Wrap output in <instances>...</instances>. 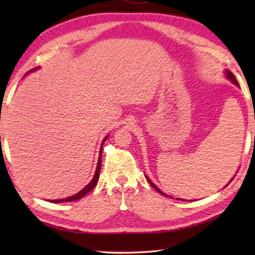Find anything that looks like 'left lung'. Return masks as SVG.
<instances>
[{
	"instance_id": "obj_1",
	"label": "left lung",
	"mask_w": 255,
	"mask_h": 255,
	"mask_svg": "<svg viewBox=\"0 0 255 255\" xmlns=\"http://www.w3.org/2000/svg\"><path fill=\"white\" fill-rule=\"evenodd\" d=\"M225 74H226V76H227V79H228V80H231V81L233 82V83H234L235 85H239V83H237V81H236V79H235L234 74H233V73H232L231 71H225ZM146 179H147V181H148V182L150 183V185H152V187H153L154 189H156V191H158V192L161 193V195H163V196H166L165 193H164L163 191H161V190H159V189L156 187V185H155V184L152 182V181H150V180L147 178V176H146ZM231 181H232V180H231Z\"/></svg>"
}]
</instances>
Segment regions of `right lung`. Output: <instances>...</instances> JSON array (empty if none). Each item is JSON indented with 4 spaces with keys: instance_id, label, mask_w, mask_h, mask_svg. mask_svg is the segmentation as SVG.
<instances>
[{
    "instance_id": "right-lung-1",
    "label": "right lung",
    "mask_w": 255,
    "mask_h": 255,
    "mask_svg": "<svg viewBox=\"0 0 255 255\" xmlns=\"http://www.w3.org/2000/svg\"><path fill=\"white\" fill-rule=\"evenodd\" d=\"M38 68V67H37ZM37 68H33V70L29 71V72H32V71H36ZM28 72V73H29ZM107 137H105V139L102 141V145L105 144V141L107 140ZM102 145H101V148H100V153H99V159H98V165H97V170H96V174H94L93 179L91 182H90L88 185H85V188H83L81 190L80 192H77L76 195L74 196H71L66 198V199H58V200H50V202H56V204H59V202H67V201H75V200H79L81 199L82 197H84L86 193H89L91 190L96 187L97 183H98V180H99V176H100V170H101V159H102Z\"/></svg>"
}]
</instances>
